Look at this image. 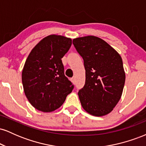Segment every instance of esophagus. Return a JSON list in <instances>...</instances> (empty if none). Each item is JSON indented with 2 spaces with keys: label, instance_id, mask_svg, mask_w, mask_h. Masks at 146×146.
<instances>
[{
  "label": "esophagus",
  "instance_id": "esophagus-1",
  "mask_svg": "<svg viewBox=\"0 0 146 146\" xmlns=\"http://www.w3.org/2000/svg\"><path fill=\"white\" fill-rule=\"evenodd\" d=\"M71 82L73 84H75V78H71Z\"/></svg>",
  "mask_w": 146,
  "mask_h": 146
}]
</instances>
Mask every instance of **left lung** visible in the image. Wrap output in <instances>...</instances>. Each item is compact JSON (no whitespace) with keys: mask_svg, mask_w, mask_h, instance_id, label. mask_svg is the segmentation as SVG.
Returning a JSON list of instances; mask_svg holds the SVG:
<instances>
[{"mask_svg":"<svg viewBox=\"0 0 146 146\" xmlns=\"http://www.w3.org/2000/svg\"><path fill=\"white\" fill-rule=\"evenodd\" d=\"M73 44L82 57L86 71L85 85L78 92L82 106L93 116L108 115L119 101L124 86L121 57L97 36L74 38Z\"/></svg>","mask_w":146,"mask_h":146,"instance_id":"8db88e82","label":"left lung"}]
</instances>
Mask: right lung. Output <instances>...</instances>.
<instances>
[{
	"mask_svg": "<svg viewBox=\"0 0 146 146\" xmlns=\"http://www.w3.org/2000/svg\"><path fill=\"white\" fill-rule=\"evenodd\" d=\"M71 44V38L52 34L42 39L30 52L22 72V82L27 98L36 109L54 111L73 90L62 62Z\"/></svg>",
	"mask_w": 146,
	"mask_h": 146,
	"instance_id": "obj_1",
	"label": "right lung"
}]
</instances>
